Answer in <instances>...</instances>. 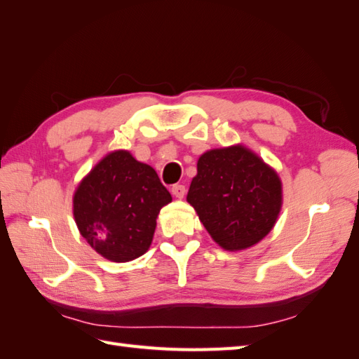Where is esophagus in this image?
<instances>
[{
	"instance_id": "1",
	"label": "esophagus",
	"mask_w": 359,
	"mask_h": 359,
	"mask_svg": "<svg viewBox=\"0 0 359 359\" xmlns=\"http://www.w3.org/2000/svg\"><path fill=\"white\" fill-rule=\"evenodd\" d=\"M172 194H173V196H177L178 200H181V198H184V195H186V186L175 184L172 187Z\"/></svg>"
}]
</instances>
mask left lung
I'll return each instance as SVG.
<instances>
[{
  "instance_id": "1",
  "label": "left lung",
  "mask_w": 359,
  "mask_h": 359,
  "mask_svg": "<svg viewBox=\"0 0 359 359\" xmlns=\"http://www.w3.org/2000/svg\"><path fill=\"white\" fill-rule=\"evenodd\" d=\"M187 203L213 241L236 252L273 229L283 204L278 173L244 146L213 149L198 159Z\"/></svg>"
}]
</instances>
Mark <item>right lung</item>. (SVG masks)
<instances>
[{"instance_id":"obj_1","label":"right lung","mask_w":359,"mask_h":359,"mask_svg":"<svg viewBox=\"0 0 359 359\" xmlns=\"http://www.w3.org/2000/svg\"><path fill=\"white\" fill-rule=\"evenodd\" d=\"M170 201L152 167L127 150H115L79 182L74 217L95 252L114 262H127L149 250L158 213Z\"/></svg>"}]
</instances>
